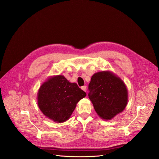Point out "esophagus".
I'll list each match as a JSON object with an SVG mask.
<instances>
[{"mask_svg": "<svg viewBox=\"0 0 159 159\" xmlns=\"http://www.w3.org/2000/svg\"><path fill=\"white\" fill-rule=\"evenodd\" d=\"M81 89L82 90H84V91H87V87H86V86L85 85V86H82V87H81Z\"/></svg>", "mask_w": 159, "mask_h": 159, "instance_id": "34e87169", "label": "esophagus"}]
</instances>
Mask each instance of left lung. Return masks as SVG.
I'll return each instance as SVG.
<instances>
[{
  "label": "left lung",
  "instance_id": "1",
  "mask_svg": "<svg viewBox=\"0 0 159 159\" xmlns=\"http://www.w3.org/2000/svg\"><path fill=\"white\" fill-rule=\"evenodd\" d=\"M89 98L99 117L111 120L126 107L128 91L123 81L111 71H102L91 76Z\"/></svg>",
  "mask_w": 159,
  "mask_h": 159
}]
</instances>
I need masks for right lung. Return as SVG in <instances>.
Instances as JSON below:
<instances>
[{
	"label": "right lung",
	"mask_w": 159,
	"mask_h": 159,
	"mask_svg": "<svg viewBox=\"0 0 159 159\" xmlns=\"http://www.w3.org/2000/svg\"><path fill=\"white\" fill-rule=\"evenodd\" d=\"M86 96L77 84L71 83L64 75L50 76L38 91V107L46 117L56 123L70 119L80 100Z\"/></svg>",
	"instance_id": "obj_1"
}]
</instances>
